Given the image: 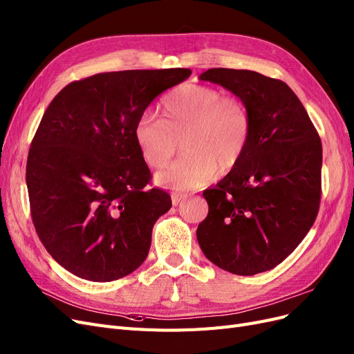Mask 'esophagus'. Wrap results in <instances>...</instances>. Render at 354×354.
Wrapping results in <instances>:
<instances>
[{
    "label": "esophagus",
    "mask_w": 354,
    "mask_h": 354,
    "mask_svg": "<svg viewBox=\"0 0 354 354\" xmlns=\"http://www.w3.org/2000/svg\"><path fill=\"white\" fill-rule=\"evenodd\" d=\"M187 198V195H185V194H177V192H174L173 195H171V199H173V205L176 207V205H178V203L181 202V201H185Z\"/></svg>",
    "instance_id": "esophagus-1"
}]
</instances>
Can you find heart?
Listing matches in <instances>:
<instances>
[{
	"instance_id": "obj_1",
	"label": "heart",
	"mask_w": 354,
	"mask_h": 354,
	"mask_svg": "<svg viewBox=\"0 0 354 354\" xmlns=\"http://www.w3.org/2000/svg\"><path fill=\"white\" fill-rule=\"evenodd\" d=\"M134 140L145 162L164 168L183 145L185 153L156 181L173 190L205 186L236 167L251 143L252 118L236 95L199 84L178 85L162 100V120L143 113L134 125Z\"/></svg>"
}]
</instances>
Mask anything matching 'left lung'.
<instances>
[{
    "instance_id": "1",
    "label": "left lung",
    "mask_w": 354,
    "mask_h": 354,
    "mask_svg": "<svg viewBox=\"0 0 354 354\" xmlns=\"http://www.w3.org/2000/svg\"><path fill=\"white\" fill-rule=\"evenodd\" d=\"M202 81L220 84L248 104V151L220 183L203 192L208 216L196 230L207 259L241 276L272 270L304 239L322 194V143L295 93L281 81L212 68Z\"/></svg>"
}]
</instances>
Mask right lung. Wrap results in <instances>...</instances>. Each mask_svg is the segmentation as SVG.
Instances as JSON below:
<instances>
[{"label": "right lung", "instance_id": "obj_1", "mask_svg": "<svg viewBox=\"0 0 354 354\" xmlns=\"http://www.w3.org/2000/svg\"><path fill=\"white\" fill-rule=\"evenodd\" d=\"M190 73H97L68 84L48 104L26 162L30 216L48 254L75 276L111 282L146 260L171 198L149 186L134 125L156 95Z\"/></svg>", "mask_w": 354, "mask_h": 354}]
</instances>
